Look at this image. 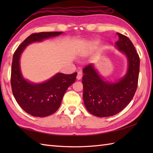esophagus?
<instances>
[{"mask_svg": "<svg viewBox=\"0 0 153 153\" xmlns=\"http://www.w3.org/2000/svg\"><path fill=\"white\" fill-rule=\"evenodd\" d=\"M82 76H83V74H82V71H78V72H77V79L79 80V79H81V78H82Z\"/></svg>", "mask_w": 153, "mask_h": 153, "instance_id": "1", "label": "esophagus"}]
</instances>
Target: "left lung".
Masks as SVG:
<instances>
[{
	"mask_svg": "<svg viewBox=\"0 0 153 153\" xmlns=\"http://www.w3.org/2000/svg\"><path fill=\"white\" fill-rule=\"evenodd\" d=\"M117 35L116 47L128 59L129 68L126 76L112 83L102 80L93 64L87 65L83 69L84 105L91 114L100 118L112 116L122 111L131 102L137 87L139 54L128 37L120 33Z\"/></svg>",
	"mask_w": 153,
	"mask_h": 153,
	"instance_id": "8db88e82",
	"label": "left lung"
}]
</instances>
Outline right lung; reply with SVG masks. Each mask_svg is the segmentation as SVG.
Wrapping results in <instances>:
<instances>
[{
  "label": "right lung",
  "instance_id": "right-lung-1",
  "mask_svg": "<svg viewBox=\"0 0 153 153\" xmlns=\"http://www.w3.org/2000/svg\"><path fill=\"white\" fill-rule=\"evenodd\" d=\"M62 33L54 31L32 33L19 45L13 55L10 78L13 95L21 108L33 116L45 117L56 112L66 91L76 81L77 72L71 74L58 73L45 83H31L24 79L21 74L20 55L29 44L57 36Z\"/></svg>",
  "mask_w": 153,
  "mask_h": 153
}]
</instances>
